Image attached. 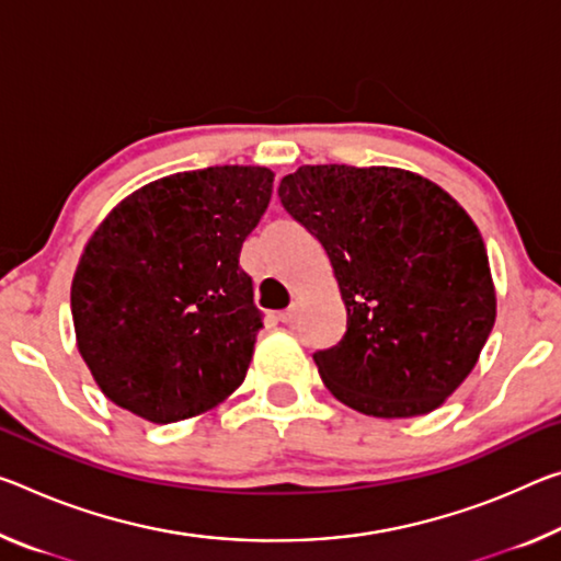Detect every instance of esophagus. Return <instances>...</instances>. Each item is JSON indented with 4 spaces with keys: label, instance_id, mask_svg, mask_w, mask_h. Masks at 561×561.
I'll use <instances>...</instances> for the list:
<instances>
[{
    "label": "esophagus",
    "instance_id": "obj_1",
    "mask_svg": "<svg viewBox=\"0 0 561 561\" xmlns=\"http://www.w3.org/2000/svg\"><path fill=\"white\" fill-rule=\"evenodd\" d=\"M297 319H299V305H289L284 312H279V322L289 324V327L297 324Z\"/></svg>",
    "mask_w": 561,
    "mask_h": 561
}]
</instances>
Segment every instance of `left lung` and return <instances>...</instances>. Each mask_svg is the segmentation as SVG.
Segmentation results:
<instances>
[{
    "label": "left lung",
    "instance_id": "left-lung-1",
    "mask_svg": "<svg viewBox=\"0 0 561 561\" xmlns=\"http://www.w3.org/2000/svg\"><path fill=\"white\" fill-rule=\"evenodd\" d=\"M277 194L324 247L346 307L342 340L314 352L329 392L385 420L437 409L496 317L474 221L437 184L392 167H299Z\"/></svg>",
    "mask_w": 561,
    "mask_h": 561
}]
</instances>
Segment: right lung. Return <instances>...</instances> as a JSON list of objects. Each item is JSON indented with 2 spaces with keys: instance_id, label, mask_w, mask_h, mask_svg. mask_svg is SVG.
<instances>
[{
  "instance_id": "1",
  "label": "right lung",
  "mask_w": 561,
  "mask_h": 561,
  "mask_svg": "<svg viewBox=\"0 0 561 561\" xmlns=\"http://www.w3.org/2000/svg\"><path fill=\"white\" fill-rule=\"evenodd\" d=\"M264 167H207L141 186L89 239L72 282L77 346L114 404L154 424L242 385L262 312L239 266L270 207Z\"/></svg>"
}]
</instances>
